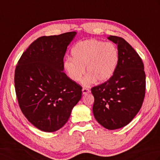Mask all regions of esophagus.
I'll use <instances>...</instances> for the list:
<instances>
[{
    "mask_svg": "<svg viewBox=\"0 0 160 160\" xmlns=\"http://www.w3.org/2000/svg\"><path fill=\"white\" fill-rule=\"evenodd\" d=\"M82 93L83 94H87V93H89L90 92V89L88 88H82Z\"/></svg>",
    "mask_w": 160,
    "mask_h": 160,
    "instance_id": "34e87169",
    "label": "esophagus"
}]
</instances>
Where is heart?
<instances>
[{
	"mask_svg": "<svg viewBox=\"0 0 160 160\" xmlns=\"http://www.w3.org/2000/svg\"><path fill=\"white\" fill-rule=\"evenodd\" d=\"M73 58H67L64 68L72 80L79 82L85 73H88L82 83L88 87L98 80L103 82L109 80L116 71L118 58L117 47L112 43L97 39H87L77 43L72 50Z\"/></svg>",
	"mask_w": 160,
	"mask_h": 160,
	"instance_id": "heart-1",
	"label": "heart"
}]
</instances>
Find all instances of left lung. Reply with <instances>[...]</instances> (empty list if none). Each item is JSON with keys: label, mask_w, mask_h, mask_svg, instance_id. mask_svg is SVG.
<instances>
[{"label": "left lung", "mask_w": 160, "mask_h": 160, "mask_svg": "<svg viewBox=\"0 0 160 160\" xmlns=\"http://www.w3.org/2000/svg\"><path fill=\"white\" fill-rule=\"evenodd\" d=\"M108 39L117 45V68L109 80L92 87L91 92L95 119L113 130L127 125L139 112L145 95L146 76L142 59L124 39L112 35Z\"/></svg>", "instance_id": "left-lung-1"}]
</instances>
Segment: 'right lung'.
<instances>
[{
  "mask_svg": "<svg viewBox=\"0 0 160 160\" xmlns=\"http://www.w3.org/2000/svg\"><path fill=\"white\" fill-rule=\"evenodd\" d=\"M76 32L43 36L21 56L14 83L19 106L28 121L46 132L64 125L82 97V87L63 72V58Z\"/></svg>",
  "mask_w": 160,
  "mask_h": 160,
  "instance_id": "add662e5",
  "label": "right lung"
}]
</instances>
